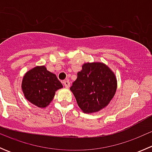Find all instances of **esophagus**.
I'll return each instance as SVG.
<instances>
[{"instance_id":"1","label":"esophagus","mask_w":152,"mask_h":152,"mask_svg":"<svg viewBox=\"0 0 152 152\" xmlns=\"http://www.w3.org/2000/svg\"><path fill=\"white\" fill-rule=\"evenodd\" d=\"M62 83H63V85H65V87H66V88H68V87H70V82H69L68 80L63 81V82H62Z\"/></svg>"}]
</instances>
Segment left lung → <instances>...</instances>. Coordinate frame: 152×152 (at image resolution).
<instances>
[{"mask_svg":"<svg viewBox=\"0 0 152 152\" xmlns=\"http://www.w3.org/2000/svg\"><path fill=\"white\" fill-rule=\"evenodd\" d=\"M114 72L104 62H86L70 87L79 108L85 113H98L108 106L117 90Z\"/></svg>","mask_w":152,"mask_h":152,"instance_id":"obj_1","label":"left lung"}]
</instances>
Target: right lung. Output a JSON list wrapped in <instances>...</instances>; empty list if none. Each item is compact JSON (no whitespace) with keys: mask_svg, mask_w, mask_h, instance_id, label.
Masks as SVG:
<instances>
[{"mask_svg":"<svg viewBox=\"0 0 152 152\" xmlns=\"http://www.w3.org/2000/svg\"><path fill=\"white\" fill-rule=\"evenodd\" d=\"M62 87L56 75L48 71L45 65H37L28 70L21 83L26 99L39 108H46L56 92Z\"/></svg>","mask_w":152,"mask_h":152,"instance_id":"1","label":"right lung"}]
</instances>
